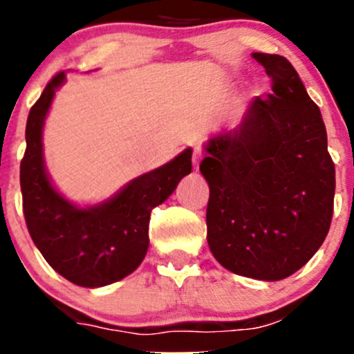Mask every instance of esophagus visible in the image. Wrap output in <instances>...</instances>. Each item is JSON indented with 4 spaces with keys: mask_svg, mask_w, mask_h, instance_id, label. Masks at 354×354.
<instances>
[{
    "mask_svg": "<svg viewBox=\"0 0 354 354\" xmlns=\"http://www.w3.org/2000/svg\"><path fill=\"white\" fill-rule=\"evenodd\" d=\"M192 160H194V171H198V160H200L198 151H194V156H192Z\"/></svg>",
    "mask_w": 354,
    "mask_h": 354,
    "instance_id": "obj_1",
    "label": "esophagus"
}]
</instances>
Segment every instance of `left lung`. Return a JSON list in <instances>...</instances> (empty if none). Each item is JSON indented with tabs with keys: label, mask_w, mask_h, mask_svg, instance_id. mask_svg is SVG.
I'll return each instance as SVG.
<instances>
[{
	"label": "left lung",
	"mask_w": 354,
	"mask_h": 354,
	"mask_svg": "<svg viewBox=\"0 0 354 354\" xmlns=\"http://www.w3.org/2000/svg\"><path fill=\"white\" fill-rule=\"evenodd\" d=\"M272 78L234 130L209 138L207 243L238 276L281 281L301 269L329 233L335 169L319 106L284 56L253 53Z\"/></svg>",
	"instance_id": "8db88e82"
}]
</instances>
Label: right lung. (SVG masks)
Listing matches in <instances>:
<instances>
[{"instance_id": "obj_1", "label": "right lung", "mask_w": 354, "mask_h": 354, "mask_svg": "<svg viewBox=\"0 0 354 354\" xmlns=\"http://www.w3.org/2000/svg\"><path fill=\"white\" fill-rule=\"evenodd\" d=\"M63 82L65 71H59L27 118V149L20 162L25 223L46 262L65 279L84 288L108 286L142 263L149 248L152 209L190 174L192 149L131 180L106 202L92 207L68 202L53 187L42 156V127Z\"/></svg>"}]
</instances>
